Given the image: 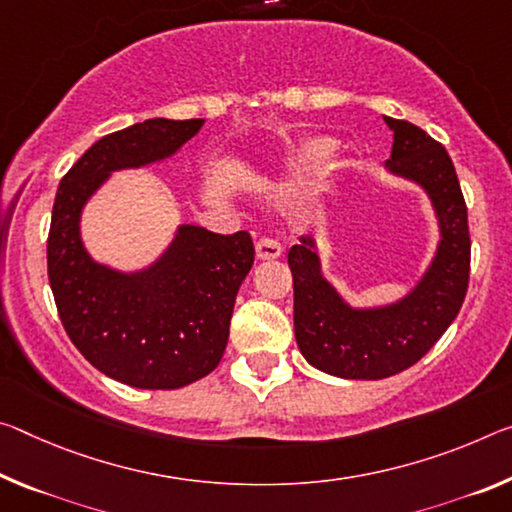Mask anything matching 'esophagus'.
<instances>
[{"label":"esophagus","instance_id":"esophagus-1","mask_svg":"<svg viewBox=\"0 0 512 512\" xmlns=\"http://www.w3.org/2000/svg\"><path fill=\"white\" fill-rule=\"evenodd\" d=\"M257 259H278L282 255V243L275 239H259L255 243Z\"/></svg>","mask_w":512,"mask_h":512}]
</instances>
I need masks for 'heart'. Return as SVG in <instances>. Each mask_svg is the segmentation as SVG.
Here are the masks:
<instances>
[{"label":"heart","instance_id":"b5f03b06","mask_svg":"<svg viewBox=\"0 0 512 512\" xmlns=\"http://www.w3.org/2000/svg\"><path fill=\"white\" fill-rule=\"evenodd\" d=\"M337 152V141L332 136H312L298 145L285 170H282V180H303V177L316 175L319 170L330 164V159Z\"/></svg>","mask_w":512,"mask_h":512}]
</instances>
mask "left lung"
I'll use <instances>...</instances> for the list:
<instances>
[{
  "label": "left lung",
  "instance_id": "left-lung-1",
  "mask_svg": "<svg viewBox=\"0 0 512 512\" xmlns=\"http://www.w3.org/2000/svg\"><path fill=\"white\" fill-rule=\"evenodd\" d=\"M383 118L394 134L387 173L426 193L440 232L424 273L392 303L353 305L323 275L312 234L289 250L300 353L319 371L348 380L389 378L424 358L458 316L469 282L467 207L451 157L424 129Z\"/></svg>",
  "mask_w": 512,
  "mask_h": 512
}]
</instances>
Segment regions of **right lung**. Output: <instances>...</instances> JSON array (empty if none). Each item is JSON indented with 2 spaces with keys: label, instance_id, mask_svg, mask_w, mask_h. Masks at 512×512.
I'll return each mask as SVG.
<instances>
[{
  "label": "right lung",
  "instance_id": "obj_1",
  "mask_svg": "<svg viewBox=\"0 0 512 512\" xmlns=\"http://www.w3.org/2000/svg\"><path fill=\"white\" fill-rule=\"evenodd\" d=\"M202 125V118H150L104 136L68 170L54 198L47 275L61 323L97 371L129 387L177 389L218 367L255 246L248 232L182 223L154 262L120 271L88 253L81 216L111 173L175 157Z\"/></svg>",
  "mask_w": 512,
  "mask_h": 512
}]
</instances>
